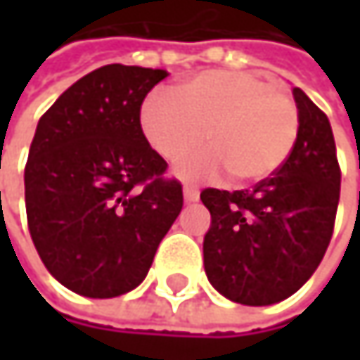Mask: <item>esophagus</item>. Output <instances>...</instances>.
Returning <instances> with one entry per match:
<instances>
[{"mask_svg": "<svg viewBox=\"0 0 360 360\" xmlns=\"http://www.w3.org/2000/svg\"><path fill=\"white\" fill-rule=\"evenodd\" d=\"M183 195H185V202H198L200 200V191L193 185H185L183 187Z\"/></svg>", "mask_w": 360, "mask_h": 360, "instance_id": "34e87169", "label": "esophagus"}]
</instances>
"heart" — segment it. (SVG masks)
Wrapping results in <instances>:
<instances>
[{
    "mask_svg": "<svg viewBox=\"0 0 360 360\" xmlns=\"http://www.w3.org/2000/svg\"><path fill=\"white\" fill-rule=\"evenodd\" d=\"M141 131L171 162L207 137L210 148L175 167L181 179L212 181L229 173L236 183H256L290 158L300 114L290 96L252 72L210 70L181 83L177 96L154 91L141 108Z\"/></svg>",
    "mask_w": 360,
    "mask_h": 360,
    "instance_id": "b5f03b06",
    "label": "heart"
}]
</instances>
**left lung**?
I'll use <instances>...</instances> for the list:
<instances>
[{"label": "left lung", "instance_id": "left-lung-1", "mask_svg": "<svg viewBox=\"0 0 360 360\" xmlns=\"http://www.w3.org/2000/svg\"><path fill=\"white\" fill-rule=\"evenodd\" d=\"M296 146L285 165L252 189L208 187L204 271L225 298L266 307L296 294L317 271L329 246L340 202V165L323 110L298 87Z\"/></svg>", "mask_w": 360, "mask_h": 360}]
</instances>
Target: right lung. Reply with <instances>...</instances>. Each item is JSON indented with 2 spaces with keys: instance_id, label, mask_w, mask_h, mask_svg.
Instances as JSON below:
<instances>
[{
  "instance_id": "add662e5",
  "label": "right lung",
  "mask_w": 360,
  "mask_h": 360,
  "mask_svg": "<svg viewBox=\"0 0 360 360\" xmlns=\"http://www.w3.org/2000/svg\"><path fill=\"white\" fill-rule=\"evenodd\" d=\"M160 68L108 64L70 85L37 124L25 167L27 221L45 269L87 298H114L148 275L179 217L139 112Z\"/></svg>"
}]
</instances>
